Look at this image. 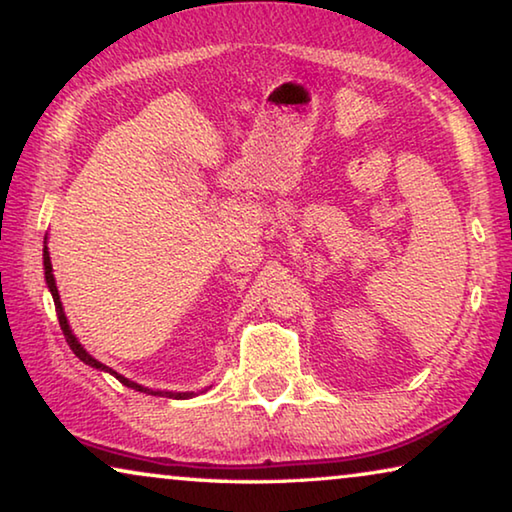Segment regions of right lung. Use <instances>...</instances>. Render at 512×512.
Here are the masks:
<instances>
[{
    "label": "right lung",
    "mask_w": 512,
    "mask_h": 512,
    "mask_svg": "<svg viewBox=\"0 0 512 512\" xmlns=\"http://www.w3.org/2000/svg\"><path fill=\"white\" fill-rule=\"evenodd\" d=\"M42 264H45V280H47V287L51 291V298H54V305H56V314H58V323H60V329H63L65 334V341L69 348H72V352L79 357L85 366L90 368H97V370H103V372H110L112 377L119 379L121 384L133 388V391H140V393H146V395H164V397H173V400H189V397H194L196 393L194 391H187V393H171V391H153V388H146L142 384H137V381H131L124 375H119L117 370L108 368L106 363H101L92 357V354L83 348V345L79 343V339H76L72 327H69L67 323V316H65V309H63V302H60V293H58V287H56V277H54V268H51V257H49V248H47V237H45V250H42Z\"/></svg>",
    "instance_id": "add662e5"
}]
</instances>
